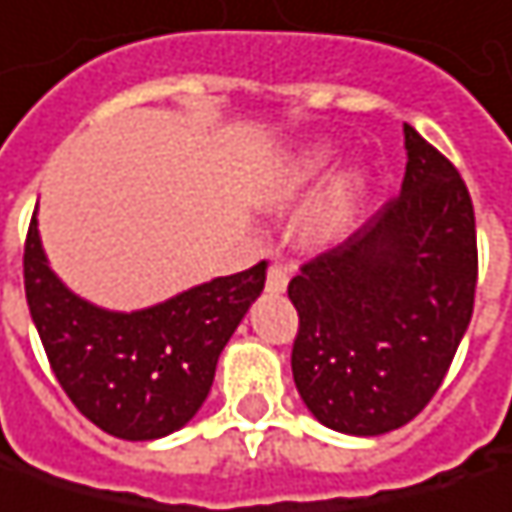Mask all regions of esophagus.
Returning a JSON list of instances; mask_svg holds the SVG:
<instances>
[{"label": "esophagus", "mask_w": 512, "mask_h": 512, "mask_svg": "<svg viewBox=\"0 0 512 512\" xmlns=\"http://www.w3.org/2000/svg\"><path fill=\"white\" fill-rule=\"evenodd\" d=\"M286 284H289V269H286L284 263H272L269 275H266V289L269 292H284Z\"/></svg>", "instance_id": "esophagus-1"}]
</instances>
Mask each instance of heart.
Returning a JSON list of instances; mask_svg holds the SVG:
<instances>
[{"mask_svg":"<svg viewBox=\"0 0 512 512\" xmlns=\"http://www.w3.org/2000/svg\"><path fill=\"white\" fill-rule=\"evenodd\" d=\"M330 159H333V153H330L327 147H316L313 153H307V156L301 159V165H298V182L316 179L318 173L327 167ZM356 185H359V179H356L353 173L336 179V185L330 188V194L324 199L321 211L313 217V231H316V234L330 237V234H336V231L342 228L347 211H350V202H353V196H356Z\"/></svg>","mask_w":512,"mask_h":512,"instance_id":"1","label":"heart"}]
</instances>
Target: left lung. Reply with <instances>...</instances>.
I'll return each mask as SVG.
<instances>
[{"mask_svg":"<svg viewBox=\"0 0 512 512\" xmlns=\"http://www.w3.org/2000/svg\"><path fill=\"white\" fill-rule=\"evenodd\" d=\"M400 196L289 281L292 376L318 423L374 437L414 420L464 339L478 281L461 173L414 127Z\"/></svg>","mask_w":512,"mask_h":512,"instance_id":"8db88e82","label":"left lung"}]
</instances>
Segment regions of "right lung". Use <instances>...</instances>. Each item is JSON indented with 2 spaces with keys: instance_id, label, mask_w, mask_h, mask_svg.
<instances>
[{
  "instance_id": "1",
  "label": "right lung",
  "mask_w": 512,
  "mask_h": 512,
  "mask_svg": "<svg viewBox=\"0 0 512 512\" xmlns=\"http://www.w3.org/2000/svg\"><path fill=\"white\" fill-rule=\"evenodd\" d=\"M25 298L66 397L106 435L156 440L205 403L217 359L266 284V260L136 313L101 310L51 272L37 211L25 237Z\"/></svg>"
}]
</instances>
